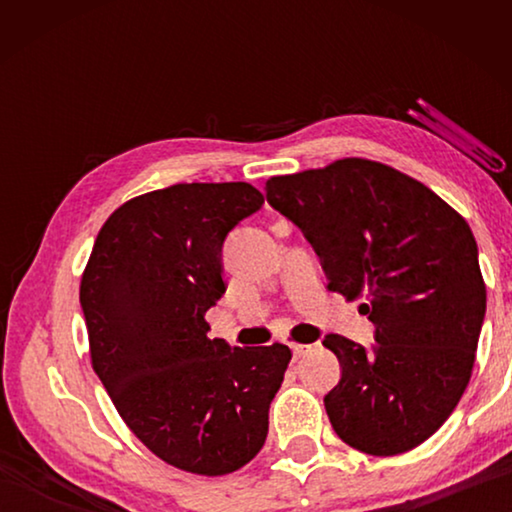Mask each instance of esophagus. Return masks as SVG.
I'll return each instance as SVG.
<instances>
[{"mask_svg": "<svg viewBox=\"0 0 512 512\" xmlns=\"http://www.w3.org/2000/svg\"><path fill=\"white\" fill-rule=\"evenodd\" d=\"M293 350V361H298L300 357H305V354L311 350V345H302V343H293L291 345Z\"/></svg>", "mask_w": 512, "mask_h": 512, "instance_id": "esophagus-1", "label": "esophagus"}]
</instances>
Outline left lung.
Listing matches in <instances>:
<instances>
[{
  "label": "left lung",
  "instance_id": "left-lung-1",
  "mask_svg": "<svg viewBox=\"0 0 512 512\" xmlns=\"http://www.w3.org/2000/svg\"><path fill=\"white\" fill-rule=\"evenodd\" d=\"M266 201L316 250L327 289L375 325L370 350L339 334L325 411L343 443L395 456L424 443L472 375L485 284L470 225L443 198L386 164L345 158L266 180Z\"/></svg>",
  "mask_w": 512,
  "mask_h": 512
}]
</instances>
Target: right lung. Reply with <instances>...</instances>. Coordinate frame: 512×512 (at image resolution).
<instances>
[{
	"instance_id": "obj_1",
	"label": "right lung",
	"mask_w": 512,
	"mask_h": 512,
	"mask_svg": "<svg viewBox=\"0 0 512 512\" xmlns=\"http://www.w3.org/2000/svg\"><path fill=\"white\" fill-rule=\"evenodd\" d=\"M264 196L248 183L171 185L110 214L81 280L92 368L142 443L178 470L221 476L264 447L291 361L282 343L210 339L223 241Z\"/></svg>"
}]
</instances>
